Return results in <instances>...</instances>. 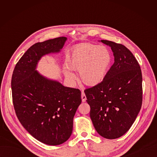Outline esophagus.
Wrapping results in <instances>:
<instances>
[{"mask_svg":"<svg viewBox=\"0 0 157 157\" xmlns=\"http://www.w3.org/2000/svg\"><path fill=\"white\" fill-rule=\"evenodd\" d=\"M82 102H86V96L84 92H82Z\"/></svg>","mask_w":157,"mask_h":157,"instance_id":"esophagus-1","label":"esophagus"}]
</instances>
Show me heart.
<instances>
[{
	"instance_id": "obj_1",
	"label": "heart",
	"mask_w": 157,
	"mask_h": 157,
	"mask_svg": "<svg viewBox=\"0 0 157 157\" xmlns=\"http://www.w3.org/2000/svg\"><path fill=\"white\" fill-rule=\"evenodd\" d=\"M111 52L105 46L82 44L69 52L67 65L72 70L79 71L82 82L87 86H96L105 78L111 65ZM66 78L75 81L76 76L68 69L64 70Z\"/></svg>"
}]
</instances>
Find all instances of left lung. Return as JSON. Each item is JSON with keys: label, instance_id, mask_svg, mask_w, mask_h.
<instances>
[{"label": "left lung", "instance_id": "left-lung-1", "mask_svg": "<svg viewBox=\"0 0 157 157\" xmlns=\"http://www.w3.org/2000/svg\"><path fill=\"white\" fill-rule=\"evenodd\" d=\"M111 48L115 62L99 84L86 89L90 118L98 134L116 139L128 131L142 104V75L137 60L121 44L102 40Z\"/></svg>", "mask_w": 157, "mask_h": 157}]
</instances>
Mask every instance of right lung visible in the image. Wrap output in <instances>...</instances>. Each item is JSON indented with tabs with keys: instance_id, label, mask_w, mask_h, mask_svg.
<instances>
[{
	"instance_id": "add662e5",
	"label": "right lung",
	"mask_w": 157,
	"mask_h": 157,
	"mask_svg": "<svg viewBox=\"0 0 157 157\" xmlns=\"http://www.w3.org/2000/svg\"><path fill=\"white\" fill-rule=\"evenodd\" d=\"M67 38L36 43L26 51L13 70V103L19 121L33 137L56 146L66 142L73 131V119L81 104V91L48 79L36 70L42 56L59 52Z\"/></svg>"
}]
</instances>
